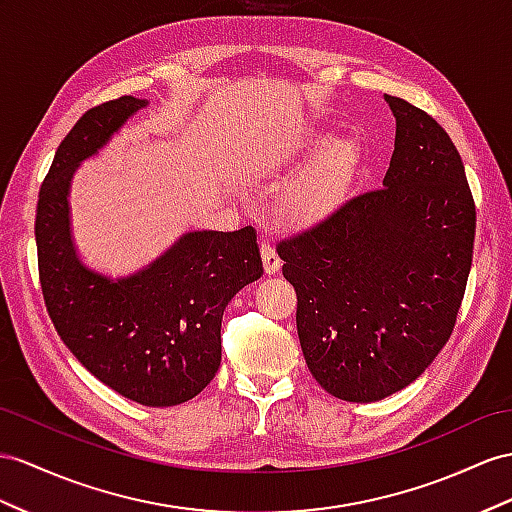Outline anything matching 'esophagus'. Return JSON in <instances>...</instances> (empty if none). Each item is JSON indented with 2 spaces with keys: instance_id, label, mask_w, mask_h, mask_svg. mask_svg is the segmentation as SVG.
<instances>
[{
  "instance_id": "1",
  "label": "esophagus",
  "mask_w": 512,
  "mask_h": 512,
  "mask_svg": "<svg viewBox=\"0 0 512 512\" xmlns=\"http://www.w3.org/2000/svg\"><path fill=\"white\" fill-rule=\"evenodd\" d=\"M261 259H264L266 274H277L281 270V257L270 244H261Z\"/></svg>"
}]
</instances>
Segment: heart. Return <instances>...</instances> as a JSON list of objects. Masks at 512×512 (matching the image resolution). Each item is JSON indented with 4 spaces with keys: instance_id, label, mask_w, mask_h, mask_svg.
<instances>
[{
    "instance_id": "obj_1",
    "label": "heart",
    "mask_w": 512,
    "mask_h": 512,
    "mask_svg": "<svg viewBox=\"0 0 512 512\" xmlns=\"http://www.w3.org/2000/svg\"><path fill=\"white\" fill-rule=\"evenodd\" d=\"M292 179L285 183L274 203V214L290 229L313 227L342 207L355 188L363 153L352 138H333L326 142L324 134H309L300 151H313Z\"/></svg>"
}]
</instances>
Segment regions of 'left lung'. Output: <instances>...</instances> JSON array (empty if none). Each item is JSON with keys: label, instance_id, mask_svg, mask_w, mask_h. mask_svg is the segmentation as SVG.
I'll use <instances>...</instances> for the list:
<instances>
[{"label": "left lung", "instance_id": "left-lung-1", "mask_svg": "<svg viewBox=\"0 0 512 512\" xmlns=\"http://www.w3.org/2000/svg\"><path fill=\"white\" fill-rule=\"evenodd\" d=\"M396 142L383 190L277 244L313 378L346 402L409 387L448 342L474 257L476 207L454 142L385 95Z\"/></svg>", "mask_w": 512, "mask_h": 512}]
</instances>
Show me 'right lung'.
Instances as JSON below:
<instances>
[{
  "instance_id": "add662e5",
  "label": "right lung",
  "mask_w": 512,
  "mask_h": 512,
  "mask_svg": "<svg viewBox=\"0 0 512 512\" xmlns=\"http://www.w3.org/2000/svg\"><path fill=\"white\" fill-rule=\"evenodd\" d=\"M147 99L88 110L60 142L38 192V272L60 339L103 385L144 406L188 402L220 368V326L231 298L264 274L253 227L190 231L131 274L90 268L71 231L73 173L97 155Z\"/></svg>"
}]
</instances>
